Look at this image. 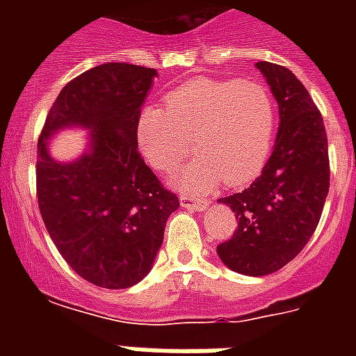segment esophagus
Wrapping results in <instances>:
<instances>
[{"mask_svg":"<svg viewBox=\"0 0 356 356\" xmlns=\"http://www.w3.org/2000/svg\"><path fill=\"white\" fill-rule=\"evenodd\" d=\"M181 205L184 209H190V211H205L209 207V201L203 200V197H195V195H181Z\"/></svg>","mask_w":356,"mask_h":356,"instance_id":"1","label":"esophagus"}]
</instances>
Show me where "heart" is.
I'll list each match as a JSON object with an SVG mask.
<instances>
[{
  "mask_svg": "<svg viewBox=\"0 0 356 356\" xmlns=\"http://www.w3.org/2000/svg\"><path fill=\"white\" fill-rule=\"evenodd\" d=\"M275 103L257 81L194 79L164 99V111L144 108L136 138L145 161L170 173L192 153L200 156L175 175L184 190L201 192L225 181L242 186L260 173L275 136Z\"/></svg>",
  "mask_w": 356,
  "mask_h": 356,
  "instance_id": "heart-1",
  "label": "heart"
}]
</instances>
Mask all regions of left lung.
Wrapping results in <instances>:
<instances>
[{
  "label": "left lung",
  "instance_id": "8db88e82",
  "mask_svg": "<svg viewBox=\"0 0 356 356\" xmlns=\"http://www.w3.org/2000/svg\"><path fill=\"white\" fill-rule=\"evenodd\" d=\"M257 68L279 103V133L262 175L220 197L238 225L216 248L223 264L251 277L281 270L301 253L320 223L331 179L325 125L309 90L281 64Z\"/></svg>",
  "mask_w": 356,
  "mask_h": 356
}]
</instances>
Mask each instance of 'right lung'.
<instances>
[{"label":"right lung","instance_id":"obj_1","mask_svg":"<svg viewBox=\"0 0 356 356\" xmlns=\"http://www.w3.org/2000/svg\"><path fill=\"white\" fill-rule=\"evenodd\" d=\"M155 68L102 64L64 86L38 138L36 197L55 248L102 288H129L151 270L179 197L138 151L136 125ZM66 124L92 129V153L70 165L47 155L45 138Z\"/></svg>","mask_w":356,"mask_h":356}]
</instances>
